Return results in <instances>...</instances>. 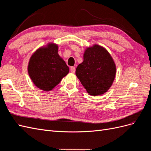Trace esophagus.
I'll use <instances>...</instances> for the list:
<instances>
[{"label":"esophagus","mask_w":151,"mask_h":151,"mask_svg":"<svg viewBox=\"0 0 151 151\" xmlns=\"http://www.w3.org/2000/svg\"><path fill=\"white\" fill-rule=\"evenodd\" d=\"M70 70H71V71L72 73H74L75 72L76 69H75V68L74 66H73V67H71V68H70Z\"/></svg>","instance_id":"1"}]
</instances>
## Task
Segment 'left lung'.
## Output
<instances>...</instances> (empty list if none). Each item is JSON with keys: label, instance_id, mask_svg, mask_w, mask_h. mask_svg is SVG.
Here are the masks:
<instances>
[{"label": "left lung", "instance_id": "left-lung-1", "mask_svg": "<svg viewBox=\"0 0 151 151\" xmlns=\"http://www.w3.org/2000/svg\"><path fill=\"white\" fill-rule=\"evenodd\" d=\"M116 65L110 53L103 46L94 44L87 47L83 61L76 69V76L88 94L96 96L105 94L112 85Z\"/></svg>", "mask_w": 151, "mask_h": 151}]
</instances>
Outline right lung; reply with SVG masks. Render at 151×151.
Returning a JSON list of instances; mask_svg holds the SVG:
<instances>
[{
  "label": "right lung",
  "instance_id": "obj_1",
  "mask_svg": "<svg viewBox=\"0 0 151 151\" xmlns=\"http://www.w3.org/2000/svg\"><path fill=\"white\" fill-rule=\"evenodd\" d=\"M58 49L57 44L48 42L36 50L29 59V75L42 91H52L69 73V67L59 56Z\"/></svg>",
  "mask_w": 151,
  "mask_h": 151
}]
</instances>
